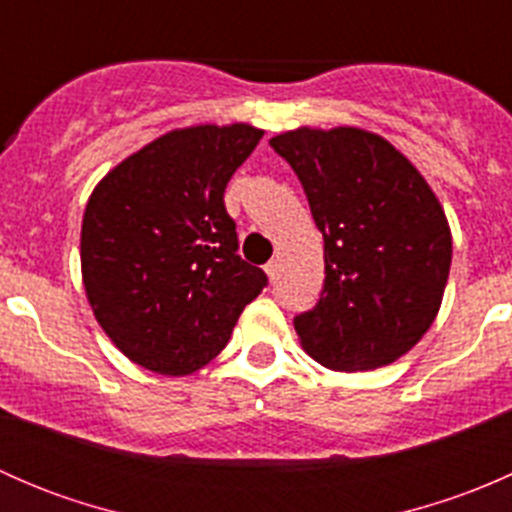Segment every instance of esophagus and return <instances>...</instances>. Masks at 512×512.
Instances as JSON below:
<instances>
[{"instance_id":"obj_1","label":"esophagus","mask_w":512,"mask_h":512,"mask_svg":"<svg viewBox=\"0 0 512 512\" xmlns=\"http://www.w3.org/2000/svg\"><path fill=\"white\" fill-rule=\"evenodd\" d=\"M265 272H267V277H270V282H272V285H275V282H277V277H280V265H277V260L267 262V265H265Z\"/></svg>"}]
</instances>
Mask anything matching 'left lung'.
<instances>
[{
    "instance_id": "8db88e82",
    "label": "left lung",
    "mask_w": 512,
    "mask_h": 512,
    "mask_svg": "<svg viewBox=\"0 0 512 512\" xmlns=\"http://www.w3.org/2000/svg\"><path fill=\"white\" fill-rule=\"evenodd\" d=\"M324 235V289L294 317L302 349L334 371L391 364L428 332L451 270V227L431 185L386 138L354 126L270 138Z\"/></svg>"
}]
</instances>
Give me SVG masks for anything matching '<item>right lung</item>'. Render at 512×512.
<instances>
[{
    "label": "right lung",
    "mask_w": 512,
    "mask_h": 512,
    "mask_svg": "<svg viewBox=\"0 0 512 512\" xmlns=\"http://www.w3.org/2000/svg\"><path fill=\"white\" fill-rule=\"evenodd\" d=\"M260 128H175L108 170L86 203L81 275L96 322L133 364L203 369L267 275L237 255L225 188Z\"/></svg>",
    "instance_id": "1"
}]
</instances>
